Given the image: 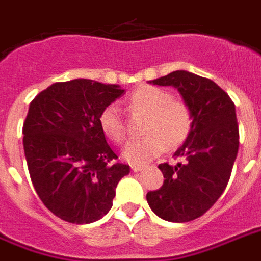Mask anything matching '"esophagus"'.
I'll list each match as a JSON object with an SVG mask.
<instances>
[{"instance_id":"esophagus-1","label":"esophagus","mask_w":261,"mask_h":261,"mask_svg":"<svg viewBox=\"0 0 261 261\" xmlns=\"http://www.w3.org/2000/svg\"><path fill=\"white\" fill-rule=\"evenodd\" d=\"M130 169H132V171L137 173V171L143 170V169H144V166H139V165H132V166H130Z\"/></svg>"}]
</instances>
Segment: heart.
Wrapping results in <instances>:
<instances>
[{
	"label": "heart",
	"instance_id": "1",
	"mask_svg": "<svg viewBox=\"0 0 261 261\" xmlns=\"http://www.w3.org/2000/svg\"><path fill=\"white\" fill-rule=\"evenodd\" d=\"M126 105L133 113L147 114L143 125L144 137L125 145L122 158L132 165H144L166 149L177 148L188 140L193 128V113L184 99L174 98L165 88L155 86L136 87L128 95ZM99 128L109 140L122 143L126 124L114 103L99 113Z\"/></svg>",
	"mask_w": 261,
	"mask_h": 261
}]
</instances>
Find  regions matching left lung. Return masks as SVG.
Segmentation results:
<instances>
[{
    "label": "left lung",
    "mask_w": 261,
    "mask_h": 261,
    "mask_svg": "<svg viewBox=\"0 0 261 261\" xmlns=\"http://www.w3.org/2000/svg\"><path fill=\"white\" fill-rule=\"evenodd\" d=\"M151 83L178 90L192 109L193 128L174 152L182 162L159 165L165 181L147 193V201L165 221H193L213 207L229 182L240 144L236 106L217 83L191 72L175 70Z\"/></svg>",
    "instance_id": "8db88e82"
}]
</instances>
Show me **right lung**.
Returning a JSON list of instances; mask_svg holds the SVG:
<instances>
[{
	"instance_id": "add662e5",
	"label": "right lung",
	"mask_w": 261,
	"mask_h": 261,
	"mask_svg": "<svg viewBox=\"0 0 261 261\" xmlns=\"http://www.w3.org/2000/svg\"><path fill=\"white\" fill-rule=\"evenodd\" d=\"M117 84L54 83L30 103L23 125L28 171L42 203L62 221L86 225L110 211L130 167L108 144L99 113L124 95Z\"/></svg>"
}]
</instances>
